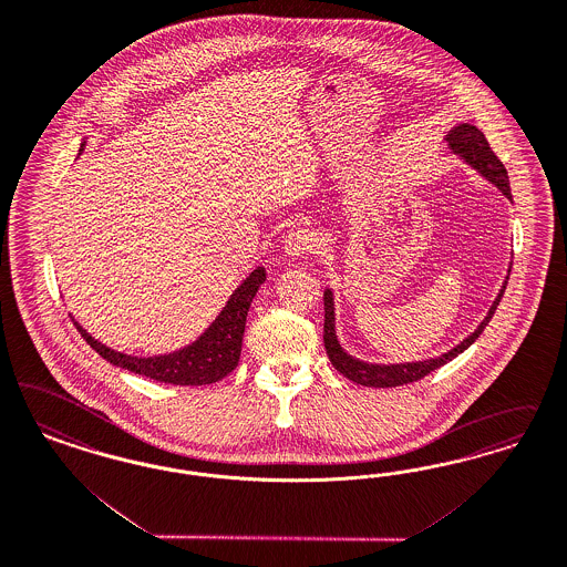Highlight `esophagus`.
<instances>
[{"label":"esophagus","instance_id":"obj_1","mask_svg":"<svg viewBox=\"0 0 567 567\" xmlns=\"http://www.w3.org/2000/svg\"><path fill=\"white\" fill-rule=\"evenodd\" d=\"M316 249V236L308 228H293L282 240V251L287 257H301V255L312 254Z\"/></svg>","mask_w":567,"mask_h":567}]
</instances>
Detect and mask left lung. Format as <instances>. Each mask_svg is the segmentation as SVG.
<instances>
[{
	"label": "left lung",
	"instance_id": "8db88e82",
	"mask_svg": "<svg viewBox=\"0 0 567 567\" xmlns=\"http://www.w3.org/2000/svg\"><path fill=\"white\" fill-rule=\"evenodd\" d=\"M444 140L449 142L450 153L461 156L467 165H471L477 174L486 177L492 182L503 195L511 200V186H508V176L505 165L501 163V158L492 153L486 136L471 123H456L454 127H450ZM508 274H511V264H508ZM508 276L501 287V291L496 295V299L492 301L486 318L477 324V329L467 334L458 346H454L446 353H440L435 358L427 360H414V362H395V364H377V362H364L360 358H355L352 353L346 352L337 339V329H334V295L332 289H324V348L327 355L331 360L332 367L341 372L343 377H348L358 385H367V388H398V385H406L412 381L423 379L431 371L449 364L450 360H454L458 353L465 352L475 343V339L484 332L488 327L492 316L496 312L505 289H507Z\"/></svg>",
	"mask_w": 567,
	"mask_h": 567
}]
</instances>
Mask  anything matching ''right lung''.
Here are the masks:
<instances>
[{
	"mask_svg": "<svg viewBox=\"0 0 567 567\" xmlns=\"http://www.w3.org/2000/svg\"><path fill=\"white\" fill-rule=\"evenodd\" d=\"M85 148V140L79 148V155ZM266 280V268L257 266L238 287H236L221 312L215 316L214 322L196 337L193 343L179 348L176 352L156 353V355H132L117 352L96 337L85 331L78 320L71 316L81 337L90 343L94 352H99L106 362L123 371L136 372L140 377H148L158 383L172 385H209L233 372L240 358L243 334L247 324V313L251 308L255 295Z\"/></svg>",
	"mask_w": 567,
	"mask_h": 567,
	"instance_id": "right-lung-1",
	"label": "right lung"
}]
</instances>
